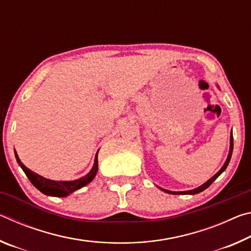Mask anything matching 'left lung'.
<instances>
[{
  "instance_id": "8db88e82",
  "label": "left lung",
  "mask_w": 251,
  "mask_h": 251,
  "mask_svg": "<svg viewBox=\"0 0 251 251\" xmlns=\"http://www.w3.org/2000/svg\"><path fill=\"white\" fill-rule=\"evenodd\" d=\"M232 150H233V138H232V131H231V135H230V147H229V154H228V157H227V159H226V161H225V164H224V166L220 168V171L217 173V174H215L214 176H212L209 180H207L205 184H202L201 186H199V187H197V188H195V189H193V190H187V192H171V190H167V189H163V188H159L163 190V192H165V193H168V194H172V195H195V194H198V193H201L202 190H205L206 188H208V187H209L212 182H214L216 179H217L218 178V176H220V174H222L223 172H225V169L227 168V166H228V164H229V161H230V158H231V155H232Z\"/></svg>"
}]
</instances>
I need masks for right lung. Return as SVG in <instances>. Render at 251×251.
I'll list each match as a JSON object with an SVG mask.
<instances>
[{
	"label": "right lung",
	"mask_w": 251,
	"mask_h": 251,
	"mask_svg": "<svg viewBox=\"0 0 251 251\" xmlns=\"http://www.w3.org/2000/svg\"><path fill=\"white\" fill-rule=\"evenodd\" d=\"M15 152V158L16 161H18L21 168L23 169V172L25 173V175L27 176L29 181L32 182L34 187H36L37 189L40 190L41 193H43L44 195H48V196H55V197H66L69 196L70 194H72L75 190H77L82 187L86 186L88 182H91L94 177L96 176V173L99 171V160H97V151L96 156H95V160H94V165H93V168L91 169V172L85 175L84 177L79 178V179L76 180H71V181H56V180H50L48 179V178H44L40 176L39 174L32 172L31 169H28L25 165L20 160L18 154Z\"/></svg>",
	"instance_id": "1"
}]
</instances>
